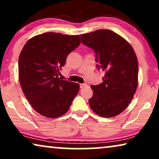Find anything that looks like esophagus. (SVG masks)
Here are the masks:
<instances>
[{
    "label": "esophagus",
    "mask_w": 159,
    "mask_h": 159,
    "mask_svg": "<svg viewBox=\"0 0 159 159\" xmlns=\"http://www.w3.org/2000/svg\"><path fill=\"white\" fill-rule=\"evenodd\" d=\"M88 85H87V84L85 83H83V84H80V88H85V87H87Z\"/></svg>",
    "instance_id": "1"
}]
</instances>
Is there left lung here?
Here are the masks:
<instances>
[{"mask_svg":"<svg viewBox=\"0 0 159 159\" xmlns=\"http://www.w3.org/2000/svg\"><path fill=\"white\" fill-rule=\"evenodd\" d=\"M82 43L94 50L97 67L105 72L103 82L93 85L89 104L95 114L105 118L125 111L138 84V62L131 45L108 30L80 34Z\"/></svg>","mask_w":159,"mask_h":159,"instance_id":"left-lung-1","label":"left lung"}]
</instances>
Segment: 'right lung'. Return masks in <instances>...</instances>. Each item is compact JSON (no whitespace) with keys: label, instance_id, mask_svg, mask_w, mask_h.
<instances>
[{"label":"right lung","instance_id":"add662e5","mask_svg":"<svg viewBox=\"0 0 159 159\" xmlns=\"http://www.w3.org/2000/svg\"><path fill=\"white\" fill-rule=\"evenodd\" d=\"M79 35L46 32L30 39L19 58V78L32 108L48 118L66 114L80 90L78 83L61 80L66 57L79 46Z\"/></svg>","mask_w":159,"mask_h":159}]
</instances>
